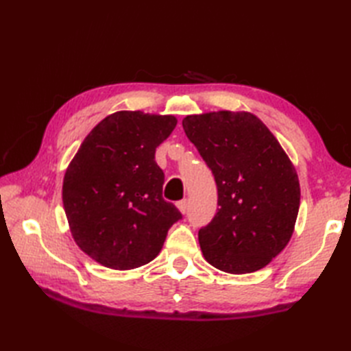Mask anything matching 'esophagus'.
Segmentation results:
<instances>
[{
  "label": "esophagus",
  "mask_w": 351,
  "mask_h": 351,
  "mask_svg": "<svg viewBox=\"0 0 351 351\" xmlns=\"http://www.w3.org/2000/svg\"><path fill=\"white\" fill-rule=\"evenodd\" d=\"M187 199H184V200H180V202L176 204V206H178V210H180L182 214H185L187 213Z\"/></svg>",
  "instance_id": "34e87169"
}]
</instances>
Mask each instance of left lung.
Here are the masks:
<instances>
[{
  "label": "left lung",
  "instance_id": "8db88e82",
  "mask_svg": "<svg viewBox=\"0 0 351 351\" xmlns=\"http://www.w3.org/2000/svg\"><path fill=\"white\" fill-rule=\"evenodd\" d=\"M182 126L217 184V213L199 230L205 259L230 274L261 270L294 232L300 185L293 162L247 111L191 114Z\"/></svg>",
  "mask_w": 351,
  "mask_h": 351
}]
</instances>
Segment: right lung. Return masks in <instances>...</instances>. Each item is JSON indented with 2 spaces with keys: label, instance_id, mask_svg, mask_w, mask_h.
<instances>
[{
  "label": "right lung",
  "instance_id": "add662e5",
  "mask_svg": "<svg viewBox=\"0 0 351 351\" xmlns=\"http://www.w3.org/2000/svg\"><path fill=\"white\" fill-rule=\"evenodd\" d=\"M175 116L117 111L81 143L66 169L63 206L78 247L104 267L132 270L158 255L182 219L162 199L155 149L175 130Z\"/></svg>",
  "mask_w": 351,
  "mask_h": 351
}]
</instances>
